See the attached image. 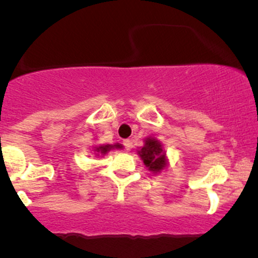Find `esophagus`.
<instances>
[{
  "instance_id": "34e87169",
  "label": "esophagus",
  "mask_w": 258,
  "mask_h": 258,
  "mask_svg": "<svg viewBox=\"0 0 258 258\" xmlns=\"http://www.w3.org/2000/svg\"><path fill=\"white\" fill-rule=\"evenodd\" d=\"M123 146H125L127 152H130V150H131V148H132L131 139H125V141H123Z\"/></svg>"
}]
</instances>
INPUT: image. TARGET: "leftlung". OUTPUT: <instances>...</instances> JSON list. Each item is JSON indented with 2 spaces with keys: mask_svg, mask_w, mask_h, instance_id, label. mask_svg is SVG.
Instances as JSON below:
<instances>
[{
  "mask_svg": "<svg viewBox=\"0 0 258 258\" xmlns=\"http://www.w3.org/2000/svg\"><path fill=\"white\" fill-rule=\"evenodd\" d=\"M137 154L148 170L154 174L161 173V171L166 170L168 166L166 150L164 149L161 142L155 137L149 136L144 138V146L139 148Z\"/></svg>",
  "mask_w": 258,
  "mask_h": 258,
  "instance_id": "8db88e82",
  "label": "left lung"
}]
</instances>
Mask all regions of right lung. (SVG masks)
I'll return each instance as SVG.
<instances>
[{
  "label": "right lung",
  "mask_w": 258,
  "mask_h": 258,
  "mask_svg": "<svg viewBox=\"0 0 258 258\" xmlns=\"http://www.w3.org/2000/svg\"><path fill=\"white\" fill-rule=\"evenodd\" d=\"M123 146L120 143H114V144H102V146L93 147V153L96 156L99 155H105L112 149H122Z\"/></svg>",
  "instance_id": "add662e5"
}]
</instances>
